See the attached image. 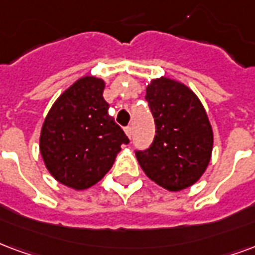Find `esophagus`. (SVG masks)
<instances>
[{
  "label": "esophagus",
  "mask_w": 255,
  "mask_h": 255,
  "mask_svg": "<svg viewBox=\"0 0 255 255\" xmlns=\"http://www.w3.org/2000/svg\"><path fill=\"white\" fill-rule=\"evenodd\" d=\"M124 132H126V135H127L129 139H131V136H132V128L131 127H126L124 128Z\"/></svg>",
  "instance_id": "34e87169"
}]
</instances>
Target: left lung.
<instances>
[{"mask_svg": "<svg viewBox=\"0 0 255 255\" xmlns=\"http://www.w3.org/2000/svg\"><path fill=\"white\" fill-rule=\"evenodd\" d=\"M146 100L156 132L150 148L136 151L137 162L156 185L170 192L186 189L211 161L214 131L208 115L193 90L165 75L147 85Z\"/></svg>", "mask_w": 255, "mask_h": 255, "instance_id": "1", "label": "left lung"}]
</instances>
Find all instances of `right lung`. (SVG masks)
<instances>
[{
  "label": "right lung",
  "instance_id": "add662e5",
  "mask_svg": "<svg viewBox=\"0 0 255 255\" xmlns=\"http://www.w3.org/2000/svg\"><path fill=\"white\" fill-rule=\"evenodd\" d=\"M105 81L85 75L60 94L41 126L39 148L62 185L85 190L104 178L128 137L108 116Z\"/></svg>",
  "mask_w": 255,
  "mask_h": 255
}]
</instances>
